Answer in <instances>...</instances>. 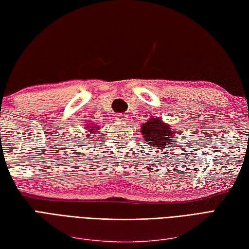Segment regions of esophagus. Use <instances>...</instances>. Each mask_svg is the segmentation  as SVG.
Wrapping results in <instances>:
<instances>
[{
	"instance_id": "esophagus-1",
	"label": "esophagus",
	"mask_w": 249,
	"mask_h": 249,
	"mask_svg": "<svg viewBox=\"0 0 249 249\" xmlns=\"http://www.w3.org/2000/svg\"><path fill=\"white\" fill-rule=\"evenodd\" d=\"M115 120L119 121V123H126V121H128V116H126V115L118 114L116 115V117H115Z\"/></svg>"
}]
</instances>
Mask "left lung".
I'll return each mask as SVG.
<instances>
[{
  "mask_svg": "<svg viewBox=\"0 0 249 249\" xmlns=\"http://www.w3.org/2000/svg\"><path fill=\"white\" fill-rule=\"evenodd\" d=\"M144 142L157 150L169 148L175 139L172 125L165 124L160 117H151L141 126Z\"/></svg>",
  "mask_w": 249,
  "mask_h": 249,
  "instance_id": "left-lung-1",
  "label": "left lung"
}]
</instances>
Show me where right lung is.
<instances>
[{
	"instance_id": "right-lung-1",
	"label": "right lung",
	"mask_w": 249,
	"mask_h": 249,
	"mask_svg": "<svg viewBox=\"0 0 249 249\" xmlns=\"http://www.w3.org/2000/svg\"><path fill=\"white\" fill-rule=\"evenodd\" d=\"M87 125L84 126V129L87 130V137H90V135L92 134H96L97 132H99V126H97L96 124H86Z\"/></svg>"
}]
</instances>
